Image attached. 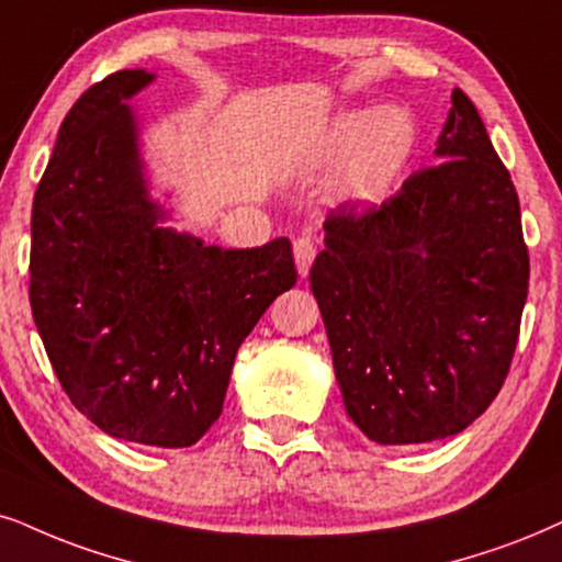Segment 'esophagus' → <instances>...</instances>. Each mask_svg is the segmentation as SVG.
<instances>
[{"label": "esophagus", "mask_w": 562, "mask_h": 562, "mask_svg": "<svg viewBox=\"0 0 562 562\" xmlns=\"http://www.w3.org/2000/svg\"><path fill=\"white\" fill-rule=\"evenodd\" d=\"M293 257H295V267H297V274L305 277L308 274L311 265H314V257H316V246L311 238H297L293 244Z\"/></svg>", "instance_id": "1"}]
</instances>
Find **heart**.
Here are the masks:
<instances>
[{"instance_id":"obj_1","label":"heart","mask_w":562,"mask_h":562,"mask_svg":"<svg viewBox=\"0 0 562 562\" xmlns=\"http://www.w3.org/2000/svg\"><path fill=\"white\" fill-rule=\"evenodd\" d=\"M420 145V126L407 109H350L334 116L311 147L316 173H337V194L352 204H375L396 187Z\"/></svg>"}]
</instances>
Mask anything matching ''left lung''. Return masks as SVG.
Returning a JSON list of instances; mask_svg holds the SVG:
<instances>
[{"label":"left lung","instance_id":"obj_1","mask_svg":"<svg viewBox=\"0 0 562 562\" xmlns=\"http://www.w3.org/2000/svg\"><path fill=\"white\" fill-rule=\"evenodd\" d=\"M436 158L383 204L334 210L311 267L347 415L383 446L477 420L506 381L527 303L514 181L459 88Z\"/></svg>","mask_w":562,"mask_h":562}]
</instances>
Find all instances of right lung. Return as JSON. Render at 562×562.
<instances>
[{
	"mask_svg": "<svg viewBox=\"0 0 562 562\" xmlns=\"http://www.w3.org/2000/svg\"><path fill=\"white\" fill-rule=\"evenodd\" d=\"M153 82L122 69L61 122L33 199L31 308L90 423L183 449L220 417L238 347L297 272L288 238L223 248L166 225L130 105Z\"/></svg>",
	"mask_w": 562,
	"mask_h": 562,
	"instance_id": "right-lung-1",
	"label": "right lung"
}]
</instances>
